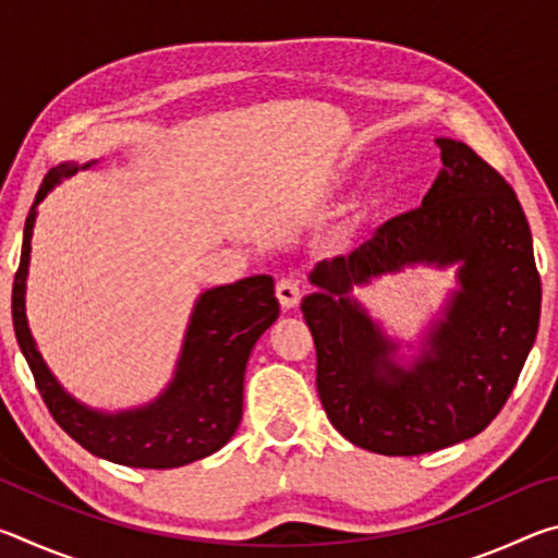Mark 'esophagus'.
<instances>
[{
	"mask_svg": "<svg viewBox=\"0 0 558 558\" xmlns=\"http://www.w3.org/2000/svg\"><path fill=\"white\" fill-rule=\"evenodd\" d=\"M276 295L280 300V305L286 307V310L295 307L298 302H300V298H302V282L298 278H292V276L280 278L278 286H276Z\"/></svg>",
	"mask_w": 558,
	"mask_h": 558,
	"instance_id": "34e87169",
	"label": "esophagus"
}]
</instances>
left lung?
<instances>
[{
	"mask_svg": "<svg viewBox=\"0 0 558 558\" xmlns=\"http://www.w3.org/2000/svg\"><path fill=\"white\" fill-rule=\"evenodd\" d=\"M436 143L442 169L418 209L379 226L349 256L317 263L310 280L319 292L302 300L329 423L381 456H421L485 430L539 329L542 278L517 194L465 143ZM413 262H460L461 290L422 356L401 367L398 345L348 292Z\"/></svg>",
	"mask_w": 558,
	"mask_h": 558,
	"instance_id": "8db88e82",
	"label": "left lung"
}]
</instances>
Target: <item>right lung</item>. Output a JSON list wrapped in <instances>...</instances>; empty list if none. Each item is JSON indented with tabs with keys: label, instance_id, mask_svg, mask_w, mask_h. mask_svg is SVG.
<instances>
[{
	"label": "right lung",
	"instance_id": "obj_1",
	"mask_svg": "<svg viewBox=\"0 0 558 558\" xmlns=\"http://www.w3.org/2000/svg\"><path fill=\"white\" fill-rule=\"evenodd\" d=\"M88 165H59L46 174L24 223L22 258L12 288L16 342L34 374L46 409L69 436L98 458L128 468L167 470L211 456L239 428L243 415V374L258 337L276 323L280 305L270 276L243 278L233 286L202 292L189 319L174 379L153 403L132 411L102 413L75 401L44 364L26 323V272H29L36 204L53 184Z\"/></svg>",
	"mask_w": 558,
	"mask_h": 558
}]
</instances>
